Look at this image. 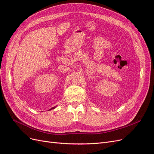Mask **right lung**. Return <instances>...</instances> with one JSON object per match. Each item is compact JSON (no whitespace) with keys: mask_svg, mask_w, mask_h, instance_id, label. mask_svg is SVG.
<instances>
[{"mask_svg":"<svg viewBox=\"0 0 154 154\" xmlns=\"http://www.w3.org/2000/svg\"><path fill=\"white\" fill-rule=\"evenodd\" d=\"M54 108V107H53V108H52V109H53Z\"/></svg>","mask_w":154,"mask_h":154,"instance_id":"obj_1","label":"right lung"}]
</instances>
